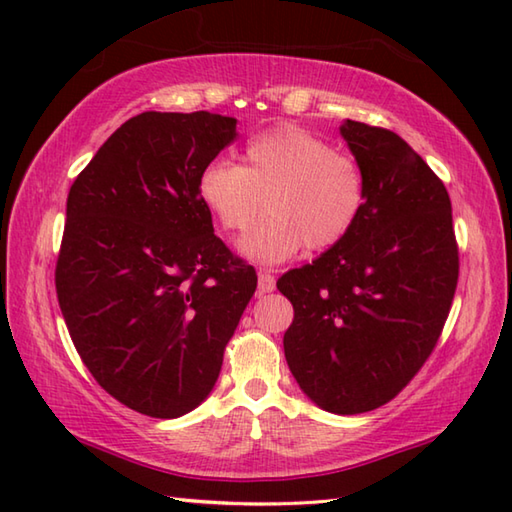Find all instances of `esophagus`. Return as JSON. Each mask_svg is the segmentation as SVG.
<instances>
[{"mask_svg": "<svg viewBox=\"0 0 512 512\" xmlns=\"http://www.w3.org/2000/svg\"><path fill=\"white\" fill-rule=\"evenodd\" d=\"M257 286H259V292H273L275 290V277L270 273H259Z\"/></svg>", "mask_w": 512, "mask_h": 512, "instance_id": "34e87169", "label": "esophagus"}]
</instances>
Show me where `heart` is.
I'll return each instance as SVG.
<instances>
[{
  "label": "heart",
  "mask_w": 512,
  "mask_h": 512,
  "mask_svg": "<svg viewBox=\"0 0 512 512\" xmlns=\"http://www.w3.org/2000/svg\"><path fill=\"white\" fill-rule=\"evenodd\" d=\"M198 198L217 226L242 235L262 213L266 220L239 242L259 266H277L303 246L332 248L350 235L365 211V178L358 162L295 125L250 138L242 162L215 158L198 176Z\"/></svg>",
  "instance_id": "1"
}]
</instances>
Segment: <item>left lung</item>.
Instances as JSON below:
<instances>
[{
    "instance_id": "left-lung-1",
    "label": "left lung",
    "mask_w": 512,
    "mask_h": 512,
    "mask_svg": "<svg viewBox=\"0 0 512 512\" xmlns=\"http://www.w3.org/2000/svg\"><path fill=\"white\" fill-rule=\"evenodd\" d=\"M365 178V211L343 242L277 281L295 319L284 352L323 411L385 405L436 347L458 286V244L442 180L389 129L343 121Z\"/></svg>"
}]
</instances>
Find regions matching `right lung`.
<instances>
[{"label": "right lung", "mask_w": 512, "mask_h": 512, "mask_svg": "<svg viewBox=\"0 0 512 512\" xmlns=\"http://www.w3.org/2000/svg\"><path fill=\"white\" fill-rule=\"evenodd\" d=\"M233 116L143 112L74 180L57 297L76 352L107 394L151 418L209 398L255 295V268L213 233L198 198Z\"/></svg>", "instance_id": "right-lung-1"}]
</instances>
